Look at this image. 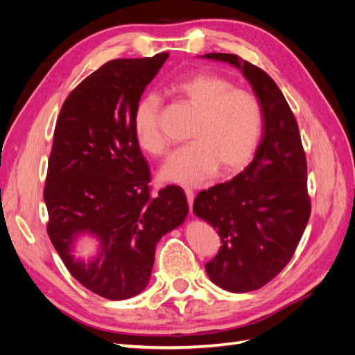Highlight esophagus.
<instances>
[{
	"mask_svg": "<svg viewBox=\"0 0 355 355\" xmlns=\"http://www.w3.org/2000/svg\"><path fill=\"white\" fill-rule=\"evenodd\" d=\"M185 194H187V200H188L189 209H191L192 207V202H194V191H192L191 188H185Z\"/></svg>",
	"mask_w": 355,
	"mask_h": 355,
	"instance_id": "1",
	"label": "esophagus"
}]
</instances>
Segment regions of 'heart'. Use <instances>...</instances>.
<instances>
[{
	"label": "heart",
	"instance_id": "b5f03b06",
	"mask_svg": "<svg viewBox=\"0 0 355 355\" xmlns=\"http://www.w3.org/2000/svg\"><path fill=\"white\" fill-rule=\"evenodd\" d=\"M167 92L197 111L188 137L191 142L170 155L161 179L179 185H196L214 170L230 175L243 168L262 135L263 111L259 99L218 73L200 72L168 83ZM161 102L145 94L133 111V135L137 146L151 155H163L167 141L159 130Z\"/></svg>",
	"mask_w": 355,
	"mask_h": 355
}]
</instances>
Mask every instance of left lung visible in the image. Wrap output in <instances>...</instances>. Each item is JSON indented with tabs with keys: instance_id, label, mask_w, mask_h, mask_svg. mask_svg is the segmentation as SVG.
Segmentation results:
<instances>
[{
	"instance_id": "left-lung-1",
	"label": "left lung",
	"mask_w": 355,
	"mask_h": 355,
	"mask_svg": "<svg viewBox=\"0 0 355 355\" xmlns=\"http://www.w3.org/2000/svg\"><path fill=\"white\" fill-rule=\"evenodd\" d=\"M204 58L241 69L263 111V135L252 163L234 179L201 191L192 210L220 237L206 271L232 293L263 287L290 262L311 214L306 157L296 118L261 68L228 53Z\"/></svg>"
}]
</instances>
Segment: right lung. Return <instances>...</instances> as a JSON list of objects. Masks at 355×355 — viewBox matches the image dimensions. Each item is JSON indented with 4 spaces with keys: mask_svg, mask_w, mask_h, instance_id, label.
I'll list each match as a JSON object with an SVG mask.
<instances>
[{
    "mask_svg": "<svg viewBox=\"0 0 355 355\" xmlns=\"http://www.w3.org/2000/svg\"><path fill=\"white\" fill-rule=\"evenodd\" d=\"M168 53L114 59L75 87L53 135L44 187L47 234L71 275L111 300L141 293L159 239L188 214L184 189L168 185L151 196V173L133 135V111ZM90 233L100 254L85 264L71 244Z\"/></svg>",
    "mask_w": 355,
    "mask_h": 355,
    "instance_id": "1",
    "label": "right lung"
}]
</instances>
